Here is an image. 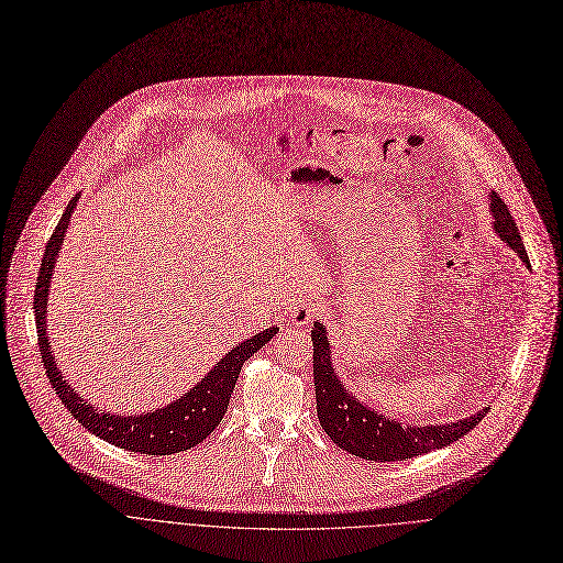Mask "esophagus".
<instances>
[{
  "instance_id": "esophagus-1",
  "label": "esophagus",
  "mask_w": 563,
  "mask_h": 563,
  "mask_svg": "<svg viewBox=\"0 0 563 563\" xmlns=\"http://www.w3.org/2000/svg\"><path fill=\"white\" fill-rule=\"evenodd\" d=\"M320 311V305L318 302H311V300H305V302H298L292 305L288 309V320L292 325L298 328H307L311 323V318H316Z\"/></svg>"
}]
</instances>
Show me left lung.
Listing matches in <instances>:
<instances>
[{
	"instance_id": "left-lung-1",
	"label": "left lung",
	"mask_w": 563,
	"mask_h": 563,
	"mask_svg": "<svg viewBox=\"0 0 563 563\" xmlns=\"http://www.w3.org/2000/svg\"><path fill=\"white\" fill-rule=\"evenodd\" d=\"M490 212H493V229L511 247L520 261L529 267V258L522 245L520 231L516 220L508 212L506 203L490 192ZM313 341V387H316V412L323 431L332 438V442L360 456L364 461L389 463V461H406L417 459L421 453L433 449H442L451 442L461 440L465 433L488 415L490 408L474 412L472 417L451 421V423H428V426H404L373 408H368L364 400L353 396L339 380L336 371L332 366V351L330 339L323 323H313L311 330Z\"/></svg>"
}]
</instances>
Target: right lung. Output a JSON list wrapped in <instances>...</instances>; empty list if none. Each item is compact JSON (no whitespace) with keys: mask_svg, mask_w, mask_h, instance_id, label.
Instances as JSON below:
<instances>
[{"mask_svg":"<svg viewBox=\"0 0 563 563\" xmlns=\"http://www.w3.org/2000/svg\"><path fill=\"white\" fill-rule=\"evenodd\" d=\"M77 201H79V195H75L73 201L66 206L55 233H52V238L47 240L41 273L36 279L34 316H36L41 357H43L47 378L52 383V389L59 394L62 404L79 423L87 428V431H91L93 435L114 446L148 453V456H172V453L197 446L212 431H216L218 423L222 421L245 360H250L258 347H263L267 341H271L279 332V328H267L245 341H240L233 351L227 353L216 366H212L192 389H187L180 398L172 400V404L163 408H155L151 412H137V415H112V412L93 408L70 387L68 380H64V373L57 368L55 357H52V347L45 332L49 282H52V275H55V265L62 252V243L66 240V229L70 224V216L75 212Z\"/></svg>","mask_w":563,"mask_h":563,"instance_id":"obj_1","label":"right lung"}]
</instances>
